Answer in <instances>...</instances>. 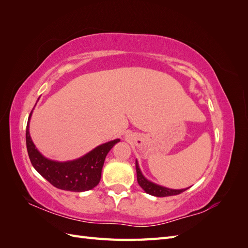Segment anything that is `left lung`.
<instances>
[{
    "label": "left lung",
    "instance_id": "1",
    "mask_svg": "<svg viewBox=\"0 0 248 248\" xmlns=\"http://www.w3.org/2000/svg\"><path fill=\"white\" fill-rule=\"evenodd\" d=\"M136 168H137L138 182H139L140 186L147 193L151 194V196H154V197H170V196H176V194L182 193L183 191H185L187 189V188L186 189H170V188H166V187H162V186H159L157 184H154L152 182L148 181V180L144 176H142L141 171L139 168L138 161L136 162Z\"/></svg>",
    "mask_w": 248,
    "mask_h": 248
}]
</instances>
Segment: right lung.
<instances>
[{"label": "right lung", "instance_id": "add662e5", "mask_svg": "<svg viewBox=\"0 0 248 248\" xmlns=\"http://www.w3.org/2000/svg\"><path fill=\"white\" fill-rule=\"evenodd\" d=\"M31 115L32 111L30 117ZM29 122L26 130V142L30 160L35 170L51 185L62 190L80 192L92 189L99 183L106 157L109 150L120 141V140L100 145L78 159L59 162L46 158L35 148L30 137Z\"/></svg>", "mask_w": 248, "mask_h": 248}]
</instances>
